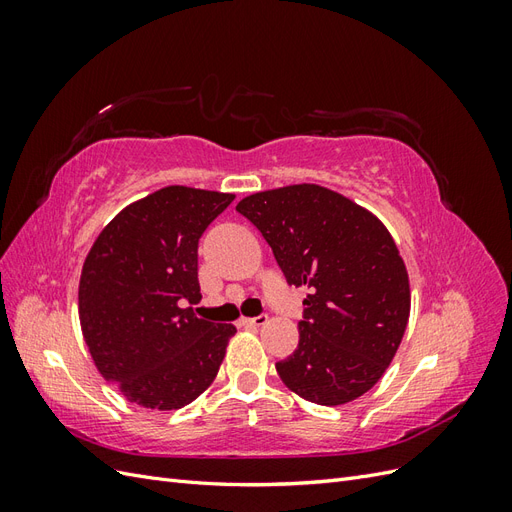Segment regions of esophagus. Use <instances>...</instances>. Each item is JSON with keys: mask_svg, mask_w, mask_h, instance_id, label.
Returning <instances> with one entry per match:
<instances>
[{"mask_svg": "<svg viewBox=\"0 0 512 512\" xmlns=\"http://www.w3.org/2000/svg\"><path fill=\"white\" fill-rule=\"evenodd\" d=\"M267 316L260 314L254 318H239V327H262V324H267Z\"/></svg>", "mask_w": 512, "mask_h": 512, "instance_id": "1", "label": "esophagus"}]
</instances>
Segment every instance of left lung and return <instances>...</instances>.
Instances as JSON below:
<instances>
[{
    "mask_svg": "<svg viewBox=\"0 0 512 512\" xmlns=\"http://www.w3.org/2000/svg\"><path fill=\"white\" fill-rule=\"evenodd\" d=\"M290 286H307L299 346L275 363L290 391L342 406L393 361L410 316V284L391 232L374 213L314 183L258 192L237 205Z\"/></svg>",
    "mask_w": 512,
    "mask_h": 512,
    "instance_id": "left-lung-1",
    "label": "left lung"
}]
</instances>
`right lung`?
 <instances>
[{"instance_id": "add662e5", "label": "right lung", "mask_w": 512, "mask_h": 512, "mask_svg": "<svg viewBox=\"0 0 512 512\" xmlns=\"http://www.w3.org/2000/svg\"><path fill=\"white\" fill-rule=\"evenodd\" d=\"M232 194L168 185L117 213L85 258L79 318L100 374L134 404L188 406L218 376L232 324L196 318L198 239Z\"/></svg>"}]
</instances>
